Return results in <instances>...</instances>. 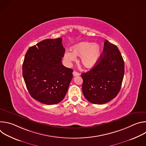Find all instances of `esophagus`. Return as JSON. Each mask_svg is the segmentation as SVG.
<instances>
[{"label":"esophagus","instance_id":"34e87169","mask_svg":"<svg viewBox=\"0 0 146 146\" xmlns=\"http://www.w3.org/2000/svg\"><path fill=\"white\" fill-rule=\"evenodd\" d=\"M73 74L74 76H80V73L77 72H76V71H74L73 72Z\"/></svg>","mask_w":146,"mask_h":146}]
</instances>
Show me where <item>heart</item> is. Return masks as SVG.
I'll list each match as a JSON object with an SVG mask.
<instances>
[{"mask_svg":"<svg viewBox=\"0 0 146 146\" xmlns=\"http://www.w3.org/2000/svg\"><path fill=\"white\" fill-rule=\"evenodd\" d=\"M72 52L67 51L64 58L68 62L76 60V56L81 57V64L85 68L91 69L94 67L99 59L101 49L97 44L90 42H81L72 48Z\"/></svg>","mask_w":146,"mask_h":146,"instance_id":"1","label":"heart"}]
</instances>
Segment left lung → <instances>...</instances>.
I'll return each instance as SVG.
<instances>
[{"label":"left lung","mask_w":146,"mask_h":146,"mask_svg":"<svg viewBox=\"0 0 146 146\" xmlns=\"http://www.w3.org/2000/svg\"><path fill=\"white\" fill-rule=\"evenodd\" d=\"M124 75V62L118 47L106 40L96 65L81 74L82 90L90 102L106 103L118 94Z\"/></svg>","instance_id":"1"}]
</instances>
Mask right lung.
Instances as JSON below:
<instances>
[{
	"mask_svg": "<svg viewBox=\"0 0 146 146\" xmlns=\"http://www.w3.org/2000/svg\"><path fill=\"white\" fill-rule=\"evenodd\" d=\"M61 37L46 39L27 51L23 75L31 96L46 105L64 99L73 77L72 69L62 65L65 49Z\"/></svg>",
	"mask_w": 146,
	"mask_h": 146,
	"instance_id": "1",
	"label": "right lung"
}]
</instances>
